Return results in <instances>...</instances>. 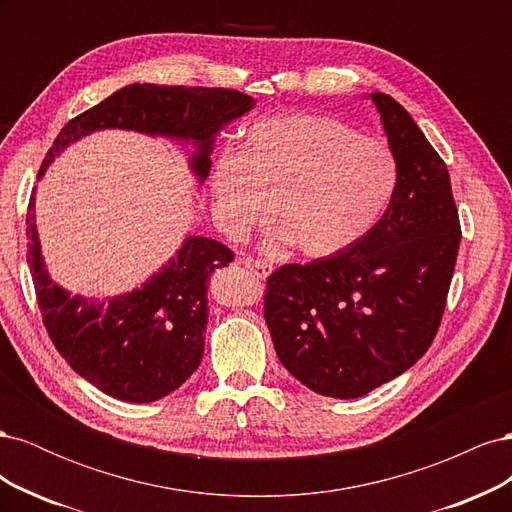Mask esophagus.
<instances>
[{
  "label": "esophagus",
  "mask_w": 512,
  "mask_h": 512,
  "mask_svg": "<svg viewBox=\"0 0 512 512\" xmlns=\"http://www.w3.org/2000/svg\"><path fill=\"white\" fill-rule=\"evenodd\" d=\"M243 265L250 269L256 277H267L269 273H271V262H267V260H262V258H243L241 260Z\"/></svg>",
  "instance_id": "obj_1"
}]
</instances>
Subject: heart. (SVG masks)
<instances>
[{
    "instance_id": "obj_1",
    "label": "heart",
    "mask_w": 512,
    "mask_h": 512,
    "mask_svg": "<svg viewBox=\"0 0 512 512\" xmlns=\"http://www.w3.org/2000/svg\"><path fill=\"white\" fill-rule=\"evenodd\" d=\"M391 149L324 115H280L247 128L237 156L211 175L215 218L232 237L269 220L309 258L365 239L397 190Z\"/></svg>"
}]
</instances>
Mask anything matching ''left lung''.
<instances>
[{
  "label": "left lung",
  "instance_id": "1",
  "mask_svg": "<svg viewBox=\"0 0 512 512\" xmlns=\"http://www.w3.org/2000/svg\"><path fill=\"white\" fill-rule=\"evenodd\" d=\"M369 98L397 162L389 209L350 250L273 271L265 294L282 365L337 399L367 395L427 352L461 241L444 160L404 106L380 91Z\"/></svg>",
  "mask_w": 512,
  "mask_h": 512
}]
</instances>
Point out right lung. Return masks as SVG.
I'll return each instance as SVG.
<instances>
[{"instance_id": "1", "label": "right lung", "mask_w": 512, "mask_h": 512, "mask_svg": "<svg viewBox=\"0 0 512 512\" xmlns=\"http://www.w3.org/2000/svg\"><path fill=\"white\" fill-rule=\"evenodd\" d=\"M254 108V98L220 87L134 83L70 119L46 153L38 179L70 143L106 128L134 130L192 143V173L203 183L215 136ZM27 265L42 322L57 352L87 382L130 404L173 393L200 365L207 329V284L215 269L235 260L207 237H185L177 254L132 292L96 301L70 294L44 267L36 228V196L27 209Z\"/></svg>"}]
</instances>
